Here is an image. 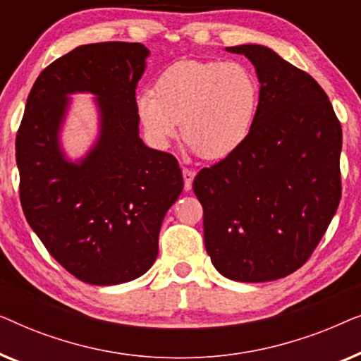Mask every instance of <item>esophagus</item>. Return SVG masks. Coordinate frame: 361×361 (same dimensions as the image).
Wrapping results in <instances>:
<instances>
[{
    "mask_svg": "<svg viewBox=\"0 0 361 361\" xmlns=\"http://www.w3.org/2000/svg\"><path fill=\"white\" fill-rule=\"evenodd\" d=\"M182 176H184V189L185 190H190L192 180H194V177H195V172L190 171V169H187V167H184V169H182Z\"/></svg>",
    "mask_w": 361,
    "mask_h": 361,
    "instance_id": "1",
    "label": "esophagus"
}]
</instances>
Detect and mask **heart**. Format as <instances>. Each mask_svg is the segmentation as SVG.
I'll use <instances>...</instances> for the list:
<instances>
[{
	"label": "heart",
	"mask_w": 361,
	"mask_h": 361,
	"mask_svg": "<svg viewBox=\"0 0 361 361\" xmlns=\"http://www.w3.org/2000/svg\"><path fill=\"white\" fill-rule=\"evenodd\" d=\"M259 82L240 62L179 61L157 77L154 92L136 98L146 135L166 146L177 135L205 159H224L240 149L253 130Z\"/></svg>",
	"instance_id": "heart-1"
}]
</instances>
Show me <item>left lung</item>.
Returning <instances> with one entry per match:
<instances>
[{
  "label": "left lung",
  "instance_id": "left-lung-1",
  "mask_svg": "<svg viewBox=\"0 0 361 361\" xmlns=\"http://www.w3.org/2000/svg\"><path fill=\"white\" fill-rule=\"evenodd\" d=\"M256 67L259 106L248 140L204 167L194 192L204 240L225 278L264 283L310 258L342 197V126L324 88L264 46L226 47Z\"/></svg>",
  "mask_w": 361,
  "mask_h": 361
}]
</instances>
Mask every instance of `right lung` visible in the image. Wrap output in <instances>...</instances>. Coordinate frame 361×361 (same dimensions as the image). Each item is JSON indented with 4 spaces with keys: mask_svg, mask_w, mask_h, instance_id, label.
Listing matches in <instances>:
<instances>
[{
    "mask_svg": "<svg viewBox=\"0 0 361 361\" xmlns=\"http://www.w3.org/2000/svg\"><path fill=\"white\" fill-rule=\"evenodd\" d=\"M149 51L140 42L73 49L39 73L16 135L19 199L27 224L62 268L87 284L140 278L154 263L166 212L184 189L177 159L141 141L136 85ZM73 91L97 94L101 136L68 163L58 128Z\"/></svg>",
    "mask_w": 361,
    "mask_h": 361,
    "instance_id": "right-lung-1",
    "label": "right lung"
}]
</instances>
